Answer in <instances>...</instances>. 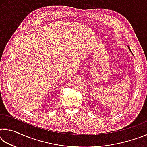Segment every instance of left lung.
Returning <instances> with one entry per match:
<instances>
[{
  "label": "left lung",
  "instance_id": "obj_1",
  "mask_svg": "<svg viewBox=\"0 0 147 147\" xmlns=\"http://www.w3.org/2000/svg\"><path fill=\"white\" fill-rule=\"evenodd\" d=\"M128 49H129V50H130V52H131V50H130V47H129V46H128Z\"/></svg>",
  "mask_w": 147,
  "mask_h": 147
}]
</instances>
